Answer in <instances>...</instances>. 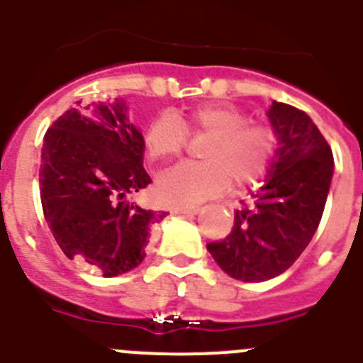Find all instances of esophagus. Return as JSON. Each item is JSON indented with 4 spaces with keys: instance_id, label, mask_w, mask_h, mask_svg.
Here are the masks:
<instances>
[{
    "instance_id": "obj_1",
    "label": "esophagus",
    "mask_w": 363,
    "mask_h": 363,
    "mask_svg": "<svg viewBox=\"0 0 363 363\" xmlns=\"http://www.w3.org/2000/svg\"><path fill=\"white\" fill-rule=\"evenodd\" d=\"M174 213H179V215H197V213H201V208L199 206H182V208H174Z\"/></svg>"
}]
</instances>
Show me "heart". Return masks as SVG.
Segmentation results:
<instances>
[{
    "instance_id": "obj_1",
    "label": "heart",
    "mask_w": 363,
    "mask_h": 363,
    "mask_svg": "<svg viewBox=\"0 0 363 363\" xmlns=\"http://www.w3.org/2000/svg\"><path fill=\"white\" fill-rule=\"evenodd\" d=\"M189 138H208L201 147L202 164H181L157 181V195L172 206H193L228 188L258 181L269 170L279 135L265 121H249V114L231 105H202L175 116L159 114L143 134L150 161L175 159Z\"/></svg>"
}]
</instances>
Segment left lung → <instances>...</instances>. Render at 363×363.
<instances>
[{"instance_id":"obj_1","label":"left lung","mask_w":363,"mask_h":363,"mask_svg":"<svg viewBox=\"0 0 363 363\" xmlns=\"http://www.w3.org/2000/svg\"><path fill=\"white\" fill-rule=\"evenodd\" d=\"M281 147L265 184L242 201L233 231L208 250L238 281L272 279L296 263L323 218L333 175V154L306 113L281 101L269 111Z\"/></svg>"}]
</instances>
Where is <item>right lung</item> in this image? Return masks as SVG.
Masks as SVG:
<instances>
[{
  "label": "right lung",
  "instance_id": "1",
  "mask_svg": "<svg viewBox=\"0 0 363 363\" xmlns=\"http://www.w3.org/2000/svg\"><path fill=\"white\" fill-rule=\"evenodd\" d=\"M143 152V135L120 98L66 111L44 134V218L67 258L105 277L143 262L152 223L166 215L123 201L152 182Z\"/></svg>",
  "mask_w": 363,
  "mask_h": 363
}]
</instances>
